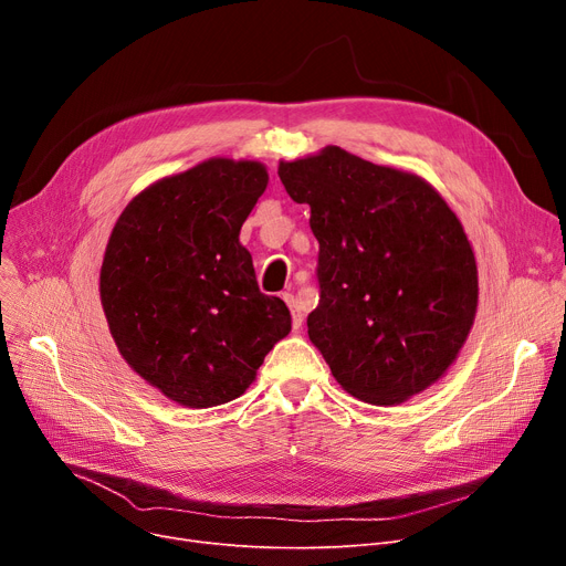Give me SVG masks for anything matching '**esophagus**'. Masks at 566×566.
Wrapping results in <instances>:
<instances>
[{
    "mask_svg": "<svg viewBox=\"0 0 566 566\" xmlns=\"http://www.w3.org/2000/svg\"><path fill=\"white\" fill-rule=\"evenodd\" d=\"M284 298V303L289 305V310H291V318H293V331L298 333L301 328H303V321H305V316H303V312H301V307H298V303H295V298H293V293H284L282 295Z\"/></svg>",
    "mask_w": 566,
    "mask_h": 566,
    "instance_id": "obj_1",
    "label": "esophagus"
}]
</instances>
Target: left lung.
I'll return each instance as SVG.
<instances>
[{"label": "left lung", "mask_w": 566, "mask_h": 566, "mask_svg": "<svg viewBox=\"0 0 566 566\" xmlns=\"http://www.w3.org/2000/svg\"><path fill=\"white\" fill-rule=\"evenodd\" d=\"M318 241L312 344L346 392L392 406L448 369L478 312V263L452 208L420 176L339 146L280 163Z\"/></svg>", "instance_id": "1"}]
</instances>
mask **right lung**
<instances>
[{"label": "right lung", "mask_w": 566, "mask_h": 566, "mask_svg": "<svg viewBox=\"0 0 566 566\" xmlns=\"http://www.w3.org/2000/svg\"><path fill=\"white\" fill-rule=\"evenodd\" d=\"M268 186L252 160H206L139 192L116 220L101 301L126 363L171 401L241 397L291 331L284 301L259 291L243 222Z\"/></svg>", "instance_id": "obj_1"}]
</instances>
